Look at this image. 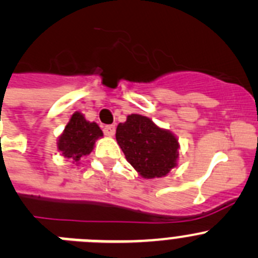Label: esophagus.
<instances>
[{"instance_id":"34e87169","label":"esophagus","mask_w":258,"mask_h":258,"mask_svg":"<svg viewBox=\"0 0 258 258\" xmlns=\"http://www.w3.org/2000/svg\"><path fill=\"white\" fill-rule=\"evenodd\" d=\"M103 131H104L105 136L112 137L113 135L115 134V127H114V124H109V126H105L104 128H103Z\"/></svg>"}]
</instances>
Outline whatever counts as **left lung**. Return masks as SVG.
<instances>
[{
  "mask_svg": "<svg viewBox=\"0 0 258 258\" xmlns=\"http://www.w3.org/2000/svg\"><path fill=\"white\" fill-rule=\"evenodd\" d=\"M115 139L127 162L141 177H165L177 165L178 139L145 115H127L126 122L117 126Z\"/></svg>",
  "mask_w": 258,
  "mask_h": 258,
  "instance_id": "8db88e82",
  "label": "left lung"
}]
</instances>
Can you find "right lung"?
Listing matches in <instances>:
<instances>
[{
  "mask_svg": "<svg viewBox=\"0 0 258 258\" xmlns=\"http://www.w3.org/2000/svg\"><path fill=\"white\" fill-rule=\"evenodd\" d=\"M103 136V131L95 122L86 121L84 114L75 112L58 137V150L67 159L79 164L83 156L93 151L95 141Z\"/></svg>",
  "mask_w": 258,
  "mask_h": 258,
  "instance_id": "1",
  "label": "right lung"
}]
</instances>
